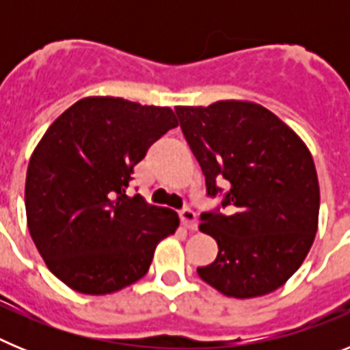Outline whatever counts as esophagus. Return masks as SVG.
I'll use <instances>...</instances> for the list:
<instances>
[{"label": "esophagus", "mask_w": 350, "mask_h": 350, "mask_svg": "<svg viewBox=\"0 0 350 350\" xmlns=\"http://www.w3.org/2000/svg\"><path fill=\"white\" fill-rule=\"evenodd\" d=\"M178 215H180V222H182V226H184V228H187V230H191V231L196 230L198 219H196V213H194L193 210L184 208L180 213H178Z\"/></svg>", "instance_id": "obj_1"}]
</instances>
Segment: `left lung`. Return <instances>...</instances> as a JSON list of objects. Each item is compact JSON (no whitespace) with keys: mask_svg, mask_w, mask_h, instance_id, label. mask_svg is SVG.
Segmentation results:
<instances>
[{"mask_svg":"<svg viewBox=\"0 0 350 350\" xmlns=\"http://www.w3.org/2000/svg\"><path fill=\"white\" fill-rule=\"evenodd\" d=\"M185 142L205 175L206 194L222 193L228 213H202L200 231L217 258L198 275L230 298L279 289L307 258L319 222V180L310 150L286 122L252 101L175 107Z\"/></svg>","mask_w":350,"mask_h":350,"instance_id":"obj_1","label":"left lung"}]
</instances>
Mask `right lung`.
I'll use <instances>...</instances> for the list:
<instances>
[{
	"label": "right lung",
	"instance_id": "obj_1",
	"mask_svg": "<svg viewBox=\"0 0 350 350\" xmlns=\"http://www.w3.org/2000/svg\"><path fill=\"white\" fill-rule=\"evenodd\" d=\"M178 120L168 107L113 96L71 105L29 159L26 215L49 270L83 295H110L140 280L178 215L126 194L135 165Z\"/></svg>",
	"mask_w": 350,
	"mask_h": 350
}]
</instances>
